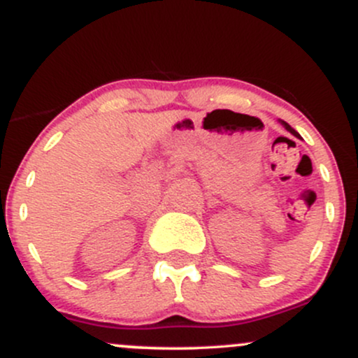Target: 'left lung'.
<instances>
[{
    "label": "left lung",
    "mask_w": 358,
    "mask_h": 358,
    "mask_svg": "<svg viewBox=\"0 0 358 358\" xmlns=\"http://www.w3.org/2000/svg\"><path fill=\"white\" fill-rule=\"evenodd\" d=\"M279 122H281V124H282V127H285V129H286V131H289V133H291V134H293V136H296V138H299V134L296 133V131H294V129H293V127H291L289 124H287V122H285V121H282V119H279Z\"/></svg>",
    "instance_id": "left-lung-1"
}]
</instances>
